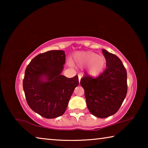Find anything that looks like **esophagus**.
<instances>
[{
	"label": "esophagus",
	"mask_w": 148,
	"mask_h": 148,
	"mask_svg": "<svg viewBox=\"0 0 148 148\" xmlns=\"http://www.w3.org/2000/svg\"><path fill=\"white\" fill-rule=\"evenodd\" d=\"M82 77V74H78V79H79V82H80V79H81Z\"/></svg>",
	"instance_id": "34e87169"
}]
</instances>
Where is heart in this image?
<instances>
[{
    "mask_svg": "<svg viewBox=\"0 0 148 148\" xmlns=\"http://www.w3.org/2000/svg\"><path fill=\"white\" fill-rule=\"evenodd\" d=\"M71 62L80 68L86 66L87 73L91 77L101 75L106 66V58L92 51L76 52L72 56Z\"/></svg>",
    "mask_w": 148,
    "mask_h": 148,
    "instance_id": "1",
    "label": "heart"
}]
</instances>
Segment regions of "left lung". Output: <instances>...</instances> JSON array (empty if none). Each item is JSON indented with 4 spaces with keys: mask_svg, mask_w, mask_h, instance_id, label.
Returning a JSON list of instances; mask_svg holds the SVG:
<instances>
[{
    "mask_svg": "<svg viewBox=\"0 0 148 148\" xmlns=\"http://www.w3.org/2000/svg\"><path fill=\"white\" fill-rule=\"evenodd\" d=\"M106 69L92 78L86 74L80 80L85 91L87 108L93 116L106 118L118 111L127 92V71L116 55L102 49Z\"/></svg>",
    "mask_w": 148,
    "mask_h": 148,
    "instance_id": "obj_1",
    "label": "left lung"
}]
</instances>
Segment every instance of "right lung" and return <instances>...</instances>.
<instances>
[{
	"label": "right lung",
	"mask_w": 148,
	"mask_h": 148,
	"mask_svg": "<svg viewBox=\"0 0 148 148\" xmlns=\"http://www.w3.org/2000/svg\"><path fill=\"white\" fill-rule=\"evenodd\" d=\"M65 57L62 50L40 53L32 59L25 72L23 87L27 104L45 118L62 116L79 84L77 75L72 78L61 75Z\"/></svg>",
	"instance_id": "right-lung-1"
}]
</instances>
